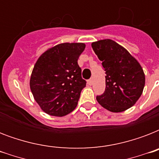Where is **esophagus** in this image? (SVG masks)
I'll return each mask as SVG.
<instances>
[{"mask_svg": "<svg viewBox=\"0 0 159 159\" xmlns=\"http://www.w3.org/2000/svg\"><path fill=\"white\" fill-rule=\"evenodd\" d=\"M92 83H93V82H92V79H89L88 81H87V84L89 85V86H92Z\"/></svg>", "mask_w": 159, "mask_h": 159, "instance_id": "1", "label": "esophagus"}]
</instances>
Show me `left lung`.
<instances>
[{
  "label": "left lung",
  "mask_w": 159,
  "mask_h": 159,
  "mask_svg": "<svg viewBox=\"0 0 159 159\" xmlns=\"http://www.w3.org/2000/svg\"><path fill=\"white\" fill-rule=\"evenodd\" d=\"M106 71V89L97 102L111 112H121L135 104L143 92L145 76L138 61L119 43L103 39L92 43Z\"/></svg>",
  "instance_id": "left-lung-1"
}]
</instances>
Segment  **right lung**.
Masks as SVG:
<instances>
[{
  "mask_svg": "<svg viewBox=\"0 0 159 159\" xmlns=\"http://www.w3.org/2000/svg\"><path fill=\"white\" fill-rule=\"evenodd\" d=\"M85 47L82 43H60L37 60L30 86L34 98L45 113L64 116L77 107L87 83L77 63Z\"/></svg>",
  "mask_w": 159,
  "mask_h": 159,
  "instance_id": "add662e5",
  "label": "right lung"
}]
</instances>
